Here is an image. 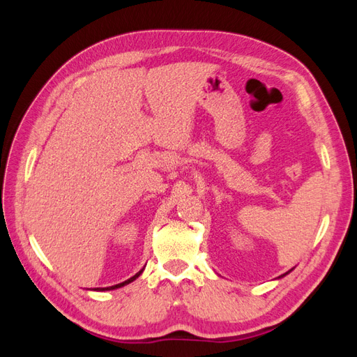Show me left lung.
I'll return each mask as SVG.
<instances>
[{"label": "left lung", "mask_w": 357, "mask_h": 357, "mask_svg": "<svg viewBox=\"0 0 357 357\" xmlns=\"http://www.w3.org/2000/svg\"><path fill=\"white\" fill-rule=\"evenodd\" d=\"M286 274H287V273H286ZM286 274H284V275H286Z\"/></svg>", "instance_id": "left-lung-1"}]
</instances>
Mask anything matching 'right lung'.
I'll return each instance as SVG.
<instances>
[{"mask_svg": "<svg viewBox=\"0 0 357 357\" xmlns=\"http://www.w3.org/2000/svg\"><path fill=\"white\" fill-rule=\"evenodd\" d=\"M142 273H143V269H142V271H138L134 277H131L129 280H126V282H123V283H119V284H114V286H110V287H96L95 290H113V289H117V287H122V286H125V284H128V283L134 282V280H135L139 274H142Z\"/></svg>", "mask_w": 357, "mask_h": 357, "instance_id": "obj_1", "label": "right lung"}]
</instances>
